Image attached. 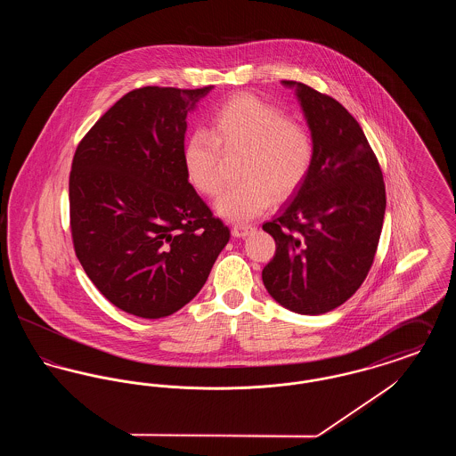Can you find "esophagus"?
I'll use <instances>...</instances> for the list:
<instances>
[{
	"label": "esophagus",
	"instance_id": "esophagus-1",
	"mask_svg": "<svg viewBox=\"0 0 456 456\" xmlns=\"http://www.w3.org/2000/svg\"><path fill=\"white\" fill-rule=\"evenodd\" d=\"M255 227L249 224H232V236L234 238H246Z\"/></svg>",
	"mask_w": 456,
	"mask_h": 456
}]
</instances>
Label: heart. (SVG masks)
I'll use <instances>...</instances> for the list:
<instances>
[{
	"mask_svg": "<svg viewBox=\"0 0 456 456\" xmlns=\"http://www.w3.org/2000/svg\"><path fill=\"white\" fill-rule=\"evenodd\" d=\"M222 151L242 152V183L218 198L220 216L244 222L265 212L277 196L294 195L316 159L314 136L282 109L251 94L224 101L210 116V131L195 130L184 143V167L200 193L217 196L224 186Z\"/></svg>",
	"mask_w": 456,
	"mask_h": 456,
	"instance_id": "1",
	"label": "heart"
}]
</instances>
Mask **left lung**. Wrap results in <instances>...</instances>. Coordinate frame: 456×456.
<instances>
[{
  "label": "left lung",
  "mask_w": 456,
  "mask_h": 456,
  "mask_svg": "<svg viewBox=\"0 0 456 456\" xmlns=\"http://www.w3.org/2000/svg\"><path fill=\"white\" fill-rule=\"evenodd\" d=\"M297 88L316 159L282 214L263 229L275 256L263 268L268 294L299 314H323L362 285L383 229L387 191L376 153L355 118L333 97Z\"/></svg>",
  "instance_id": "1"
}]
</instances>
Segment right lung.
<instances>
[{
	"instance_id": "1",
	"label": "right lung",
	"mask_w": 456,
	"mask_h": 456,
	"mask_svg": "<svg viewBox=\"0 0 456 456\" xmlns=\"http://www.w3.org/2000/svg\"><path fill=\"white\" fill-rule=\"evenodd\" d=\"M210 88H134L73 155L75 255L109 303L133 316L157 320L190 303L231 238L184 167L186 114Z\"/></svg>"
}]
</instances>
